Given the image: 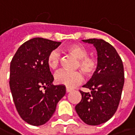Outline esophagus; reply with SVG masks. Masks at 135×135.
I'll return each mask as SVG.
<instances>
[{"label": "esophagus", "instance_id": "34e87169", "mask_svg": "<svg viewBox=\"0 0 135 135\" xmlns=\"http://www.w3.org/2000/svg\"><path fill=\"white\" fill-rule=\"evenodd\" d=\"M71 90H72L71 88H66V93L71 92Z\"/></svg>", "mask_w": 135, "mask_h": 135}]
</instances>
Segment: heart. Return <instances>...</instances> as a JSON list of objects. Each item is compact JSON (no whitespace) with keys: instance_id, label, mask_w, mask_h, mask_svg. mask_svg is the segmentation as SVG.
Returning <instances> with one entry per match:
<instances>
[{"instance_id":"obj_1","label":"heart","mask_w":135,"mask_h":135,"mask_svg":"<svg viewBox=\"0 0 135 135\" xmlns=\"http://www.w3.org/2000/svg\"><path fill=\"white\" fill-rule=\"evenodd\" d=\"M64 51L77 58L76 68L81 69L86 76H91L95 72L98 67L97 59L88 56V51L86 47L79 44L70 45L64 48ZM61 63L60 54L56 50L51 51L47 56V64L52 70H56ZM84 79L83 74L79 71H61L55 76V81L58 84L64 85L68 88H73L81 84Z\"/></svg>"}]
</instances>
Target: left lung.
I'll list each match as a JSON object with an SVG mask.
<instances>
[{
  "instance_id": "1",
  "label": "left lung",
  "mask_w": 135,
  "mask_h": 135,
  "mask_svg": "<svg viewBox=\"0 0 135 135\" xmlns=\"http://www.w3.org/2000/svg\"><path fill=\"white\" fill-rule=\"evenodd\" d=\"M98 52V67L84 88L90 93H81V100L75 109L86 124L98 125L107 122L115 113L125 82L124 66L116 49L103 40L89 39Z\"/></svg>"
}]
</instances>
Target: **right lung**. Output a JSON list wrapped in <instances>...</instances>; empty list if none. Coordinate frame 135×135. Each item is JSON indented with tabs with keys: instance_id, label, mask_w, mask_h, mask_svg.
Returning <instances> with one entry per match:
<instances>
[{
	"instance_id": "1",
	"label": "right lung",
	"mask_w": 135,
	"mask_h": 135,
	"mask_svg": "<svg viewBox=\"0 0 135 135\" xmlns=\"http://www.w3.org/2000/svg\"><path fill=\"white\" fill-rule=\"evenodd\" d=\"M59 42L35 37L23 43L10 66V88L17 113L34 126L45 124L51 118L66 87L54 86V77L47 56L61 45Z\"/></svg>"
}]
</instances>
